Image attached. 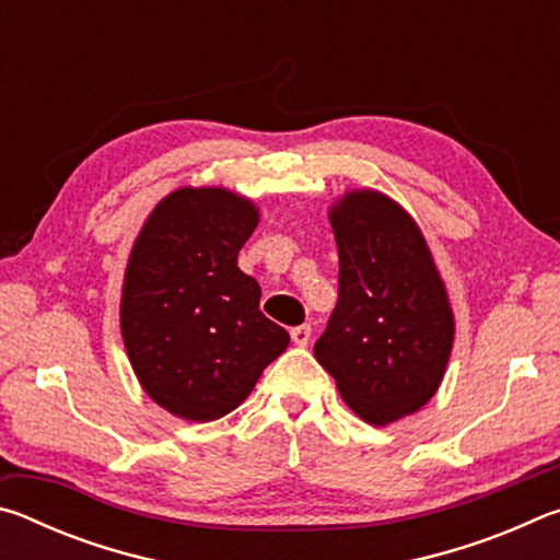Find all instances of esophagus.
<instances>
[{
	"mask_svg": "<svg viewBox=\"0 0 560 560\" xmlns=\"http://www.w3.org/2000/svg\"><path fill=\"white\" fill-rule=\"evenodd\" d=\"M291 340L296 346H308V340H311V326L308 324H303V326H296V328H291Z\"/></svg>",
	"mask_w": 560,
	"mask_h": 560,
	"instance_id": "1",
	"label": "esophagus"
}]
</instances>
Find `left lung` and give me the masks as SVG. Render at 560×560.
<instances>
[{"instance_id":"1","label":"left lung","mask_w":560,"mask_h":560,"mask_svg":"<svg viewBox=\"0 0 560 560\" xmlns=\"http://www.w3.org/2000/svg\"><path fill=\"white\" fill-rule=\"evenodd\" d=\"M338 303L314 355L360 420L385 428L432 400L454 346V311L412 214L377 189L330 205Z\"/></svg>"}]
</instances>
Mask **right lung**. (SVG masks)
<instances>
[{
  "mask_svg": "<svg viewBox=\"0 0 560 560\" xmlns=\"http://www.w3.org/2000/svg\"><path fill=\"white\" fill-rule=\"evenodd\" d=\"M259 207L226 187H179L148 214L120 289V334L140 387L189 422L240 407L289 334L236 267Z\"/></svg>",
  "mask_w": 560,
  "mask_h": 560,
  "instance_id": "add662e5",
  "label": "right lung"
}]
</instances>
